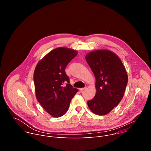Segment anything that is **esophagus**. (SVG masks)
<instances>
[{
    "instance_id": "1",
    "label": "esophagus",
    "mask_w": 151,
    "mask_h": 151,
    "mask_svg": "<svg viewBox=\"0 0 151 151\" xmlns=\"http://www.w3.org/2000/svg\"><path fill=\"white\" fill-rule=\"evenodd\" d=\"M86 88H87V87H84V88H79V91H82L85 90Z\"/></svg>"
}]
</instances>
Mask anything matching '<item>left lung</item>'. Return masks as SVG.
I'll list each match as a JSON object with an SVG mask.
<instances>
[{
    "mask_svg": "<svg viewBox=\"0 0 151 151\" xmlns=\"http://www.w3.org/2000/svg\"><path fill=\"white\" fill-rule=\"evenodd\" d=\"M95 78L96 93L87 101L94 114H109L122 100L128 82L125 67L119 58L109 50H96L85 57Z\"/></svg>",
    "mask_w": 151,
    "mask_h": 151,
    "instance_id": "obj_1",
    "label": "left lung"
}]
</instances>
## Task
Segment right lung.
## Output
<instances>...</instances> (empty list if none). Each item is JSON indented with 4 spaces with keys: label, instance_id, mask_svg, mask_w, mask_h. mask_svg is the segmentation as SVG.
Wrapping results in <instances>:
<instances>
[{
    "label": "right lung",
    "instance_id": "right-lung-1",
    "mask_svg": "<svg viewBox=\"0 0 151 151\" xmlns=\"http://www.w3.org/2000/svg\"><path fill=\"white\" fill-rule=\"evenodd\" d=\"M78 52L68 48H57L38 62L33 80L36 96L44 109L53 117L65 114L70 101L78 91L70 84L65 68Z\"/></svg>",
    "mask_w": 151,
    "mask_h": 151
}]
</instances>
